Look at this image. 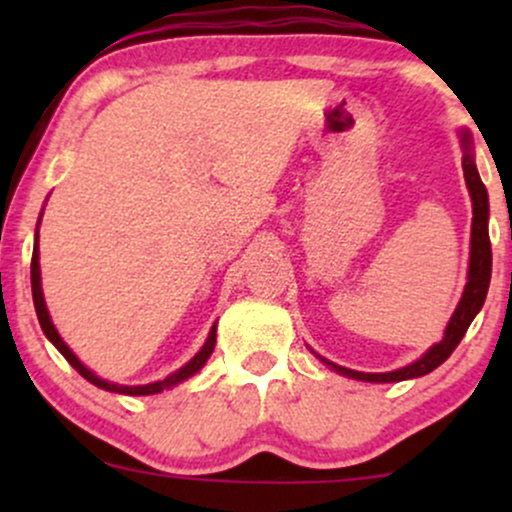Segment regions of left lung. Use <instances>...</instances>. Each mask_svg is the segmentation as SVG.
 <instances>
[{"label": "left lung", "mask_w": 512, "mask_h": 512, "mask_svg": "<svg viewBox=\"0 0 512 512\" xmlns=\"http://www.w3.org/2000/svg\"><path fill=\"white\" fill-rule=\"evenodd\" d=\"M460 144H462V170H464V182H467L469 197H472V238H469V269H467V284H464L462 298L457 303L455 313H452L448 327H445L443 339L438 344H433L424 356L416 358L409 366H402L390 373H361V370H351L337 363L327 361L325 356L313 354L325 363L327 368H332L334 373L344 375V378L361 380V383H402V380H414L421 375L436 370L440 363L448 361V356L457 349V344L462 342L464 332L472 325V320L477 317L481 305L486 301V293H489L491 284V240H489V192H486L484 182L479 178L477 163H474V149H472V134L469 129H460Z\"/></svg>", "instance_id": "1"}]
</instances>
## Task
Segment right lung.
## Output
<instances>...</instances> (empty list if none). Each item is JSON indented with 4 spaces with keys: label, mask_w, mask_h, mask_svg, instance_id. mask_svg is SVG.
I'll use <instances>...</instances> for the list:
<instances>
[{
    "label": "right lung",
    "mask_w": 512,
    "mask_h": 512,
    "mask_svg": "<svg viewBox=\"0 0 512 512\" xmlns=\"http://www.w3.org/2000/svg\"><path fill=\"white\" fill-rule=\"evenodd\" d=\"M43 216V214H40ZM38 226H40V219H38ZM31 289H33V303H35V313H38V322L40 327H43L45 337L50 339L52 344H55V349L60 351V354L67 358L69 363H72V368L79 370V375H84L88 383H93L96 387H101V390H108V392H117V395H132V397H139V395H158V392L163 390H170V387L185 383L187 378H192V375L199 373V370L204 368V363L209 361L211 351H214L216 346V322L211 325L209 330V337L207 342L202 344V349L197 351L195 356L190 358V361L185 363V366L175 370V373L166 375L163 380H156V383H149V385H117V383H110V380H103L98 378L96 373H93L91 368H86L84 363L79 361V356L74 354L72 349H69L67 344H64V339L60 337V332H57V327L52 325V317L48 313V305H45V296H43V284H40V248H38V231H35V240H33V260H31Z\"/></svg>",
    "instance_id": "add662e5"
}]
</instances>
